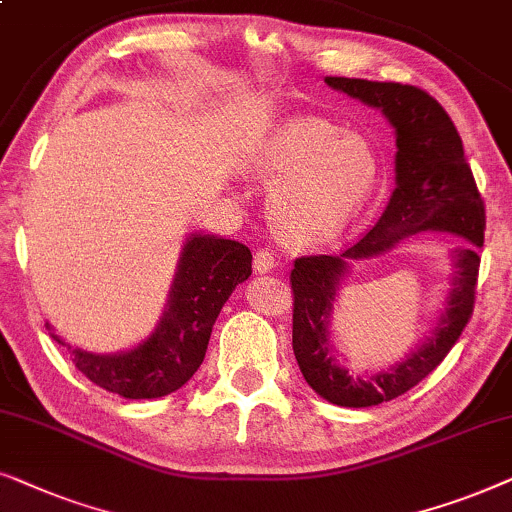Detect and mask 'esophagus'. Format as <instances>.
Returning <instances> with one entry per match:
<instances>
[{
  "instance_id": "1",
  "label": "esophagus",
  "mask_w": 512,
  "mask_h": 512,
  "mask_svg": "<svg viewBox=\"0 0 512 512\" xmlns=\"http://www.w3.org/2000/svg\"><path fill=\"white\" fill-rule=\"evenodd\" d=\"M277 265V256L270 249H258L254 254V270L256 272H270Z\"/></svg>"
}]
</instances>
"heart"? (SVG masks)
<instances>
[{
  "mask_svg": "<svg viewBox=\"0 0 512 512\" xmlns=\"http://www.w3.org/2000/svg\"><path fill=\"white\" fill-rule=\"evenodd\" d=\"M251 170L277 184L272 219L298 242L338 235L368 205L382 179L373 142L321 118H298L270 132L256 146Z\"/></svg>",
  "mask_w": 512,
  "mask_h": 512,
  "instance_id": "b5f03b06",
  "label": "heart"
}]
</instances>
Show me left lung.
<instances>
[{
    "label": "left lung",
    "mask_w": 512,
    "mask_h": 512,
    "mask_svg": "<svg viewBox=\"0 0 512 512\" xmlns=\"http://www.w3.org/2000/svg\"><path fill=\"white\" fill-rule=\"evenodd\" d=\"M335 90L384 111L396 128V191L380 221L363 233L345 254L300 256L293 261V354L307 384L342 408H370L394 401L433 373L459 340L475 307L480 256L485 242V202L466 163L464 144L452 118L436 97L417 86L326 76ZM419 229H447L469 244L455 252L458 277L446 317L430 342L396 369L356 381L332 359L327 317L344 271L342 257H367L393 246Z\"/></svg>",
    "instance_id": "left-lung-1"
}]
</instances>
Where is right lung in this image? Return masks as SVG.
Here are the masks:
<instances>
[{"label":"right lung","instance_id":"add662e5","mask_svg":"<svg viewBox=\"0 0 512 512\" xmlns=\"http://www.w3.org/2000/svg\"><path fill=\"white\" fill-rule=\"evenodd\" d=\"M251 275V251L235 240L195 235L186 242L156 333L125 354L72 349L76 368L97 387L123 398H160L191 380L205 359L209 335L223 303ZM51 331V326H46ZM55 342L65 345L58 335Z\"/></svg>","mask_w":512,"mask_h":512}]
</instances>
